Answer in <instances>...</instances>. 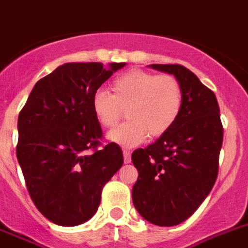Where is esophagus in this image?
I'll list each match as a JSON object with an SVG mask.
<instances>
[{
    "mask_svg": "<svg viewBox=\"0 0 248 248\" xmlns=\"http://www.w3.org/2000/svg\"><path fill=\"white\" fill-rule=\"evenodd\" d=\"M123 155H124V163H130V161H132V153H130V151L124 149Z\"/></svg>",
    "mask_w": 248,
    "mask_h": 248,
    "instance_id": "esophagus-1",
    "label": "esophagus"
}]
</instances>
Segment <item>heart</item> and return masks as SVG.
Here are the masks:
<instances>
[{"instance_id":"1","label":"heart","mask_w":248,"mask_h":248,"mask_svg":"<svg viewBox=\"0 0 248 248\" xmlns=\"http://www.w3.org/2000/svg\"><path fill=\"white\" fill-rule=\"evenodd\" d=\"M112 95L99 90L92 96V110L104 128L112 129L126 110L129 122L108 134L111 142L134 147L148 138H158L175 125L183 109V89L171 75L133 69L116 77Z\"/></svg>"}]
</instances>
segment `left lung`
I'll return each instance as SVG.
<instances>
[{
    "label": "left lung",
    "instance_id": "left-lung-1",
    "mask_svg": "<svg viewBox=\"0 0 248 248\" xmlns=\"http://www.w3.org/2000/svg\"><path fill=\"white\" fill-rule=\"evenodd\" d=\"M175 76L183 89V109L175 125L147 148L132 153L138 180L133 204L152 224L172 227L195 213L219 169L223 125L214 92L180 64H151Z\"/></svg>",
    "mask_w": 248,
    "mask_h": 248
}]
</instances>
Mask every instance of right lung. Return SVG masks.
<instances>
[{"label": "right lung", "instance_id": "obj_1", "mask_svg": "<svg viewBox=\"0 0 248 248\" xmlns=\"http://www.w3.org/2000/svg\"><path fill=\"white\" fill-rule=\"evenodd\" d=\"M125 63H65L35 83L18 114L16 156L38 210L63 227L92 218L123 166L116 143L101 147L92 96Z\"/></svg>", "mask_w": 248, "mask_h": 248}]
</instances>
